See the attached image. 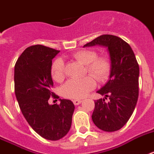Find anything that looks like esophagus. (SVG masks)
<instances>
[{"label":"esophagus","mask_w":154,"mask_h":154,"mask_svg":"<svg viewBox=\"0 0 154 154\" xmlns=\"http://www.w3.org/2000/svg\"><path fill=\"white\" fill-rule=\"evenodd\" d=\"M73 102V103H74V105L77 106V105H79L80 103H82V100H81V99H74V100L72 101Z\"/></svg>","instance_id":"1"}]
</instances>
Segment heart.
I'll use <instances>...</instances> for the list:
<instances>
[{
	"label": "heart",
	"mask_w": 154,
	"mask_h": 154,
	"mask_svg": "<svg viewBox=\"0 0 154 154\" xmlns=\"http://www.w3.org/2000/svg\"><path fill=\"white\" fill-rule=\"evenodd\" d=\"M72 58L85 65V69L90 75L98 82H104L111 72V62L106 56H97L95 51L82 50L72 55ZM52 79L61 82L65 77V66L62 59H56L51 67ZM88 76L82 79L69 80L61 87V94L64 98L79 99L87 95L88 93L94 89L95 80Z\"/></svg>",
	"instance_id": "1"
}]
</instances>
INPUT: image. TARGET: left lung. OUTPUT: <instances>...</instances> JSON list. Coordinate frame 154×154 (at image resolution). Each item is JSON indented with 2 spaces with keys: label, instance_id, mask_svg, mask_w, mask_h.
Returning <instances> with one entry per match:
<instances>
[{
  "label": "left lung",
  "instance_id": "8db88e82",
  "mask_svg": "<svg viewBox=\"0 0 154 154\" xmlns=\"http://www.w3.org/2000/svg\"><path fill=\"white\" fill-rule=\"evenodd\" d=\"M107 48L111 60L108 82L97 92L104 98L94 101L92 120L98 128L115 132L126 124L133 113L139 95V65L128 43L119 37L103 35L85 47ZM109 98L108 102L105 99Z\"/></svg>",
  "mask_w": 154,
  "mask_h": 154
}]
</instances>
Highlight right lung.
Returning <instances> with one entry per match:
<instances>
[{"label":"right lung","instance_id":"1","mask_svg":"<svg viewBox=\"0 0 154 154\" xmlns=\"http://www.w3.org/2000/svg\"><path fill=\"white\" fill-rule=\"evenodd\" d=\"M60 52L43 45L26 49L14 67V91L22 115L35 132L50 140L61 139L69 132L75 106L72 101L60 99L50 105L52 59Z\"/></svg>","mask_w":154,"mask_h":154}]
</instances>
